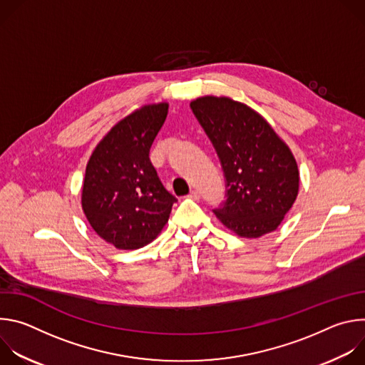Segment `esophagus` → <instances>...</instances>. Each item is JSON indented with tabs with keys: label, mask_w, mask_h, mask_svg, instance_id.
<instances>
[{
	"label": "esophagus",
	"mask_w": 365,
	"mask_h": 365,
	"mask_svg": "<svg viewBox=\"0 0 365 365\" xmlns=\"http://www.w3.org/2000/svg\"><path fill=\"white\" fill-rule=\"evenodd\" d=\"M187 196H189L190 199H195V200H196V199L200 197V193H199V190H190V193H189Z\"/></svg>",
	"instance_id": "esophagus-1"
}]
</instances>
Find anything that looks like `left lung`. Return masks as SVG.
I'll return each instance as SVG.
<instances>
[{
	"instance_id": "obj_1",
	"label": "left lung",
	"mask_w": 365,
	"mask_h": 365,
	"mask_svg": "<svg viewBox=\"0 0 365 365\" xmlns=\"http://www.w3.org/2000/svg\"><path fill=\"white\" fill-rule=\"evenodd\" d=\"M190 108L212 141L227 182L217 218L242 238H258L282 224L299 192V169L289 145L242 102L206 95Z\"/></svg>"
}]
</instances>
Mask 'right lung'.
<instances>
[{"label":"right lung","mask_w":365,"mask_h":365,"mask_svg":"<svg viewBox=\"0 0 365 365\" xmlns=\"http://www.w3.org/2000/svg\"><path fill=\"white\" fill-rule=\"evenodd\" d=\"M169 103H150L120 120L92 151L82 186V210L93 231L118 250L158 238L176 197L150 162V147Z\"/></svg>","instance_id":"right-lung-1"}]
</instances>
